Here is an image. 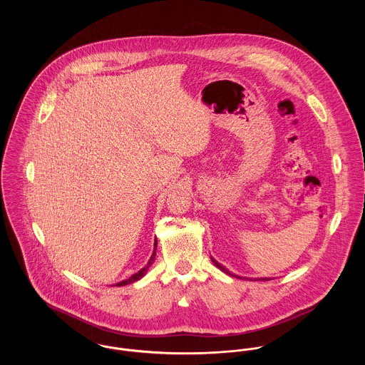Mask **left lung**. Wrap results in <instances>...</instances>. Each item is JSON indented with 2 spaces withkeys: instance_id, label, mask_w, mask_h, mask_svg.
Returning <instances> with one entry per match:
<instances>
[{
  "instance_id": "left-lung-1",
  "label": "left lung",
  "mask_w": 365,
  "mask_h": 365,
  "mask_svg": "<svg viewBox=\"0 0 365 365\" xmlns=\"http://www.w3.org/2000/svg\"><path fill=\"white\" fill-rule=\"evenodd\" d=\"M212 261H213V264H215V265H216V267H217V268H219V269H222V271H223V272H226V274H229V275H232V274H230V272H229V271H227V269H226V268H225V267H223V265H222V264H219V262H217V261H215V260H213V259H212ZM235 277H236V275H235ZM236 278H242V277H236ZM256 279H261V281H268V278H256Z\"/></svg>"
}]
</instances>
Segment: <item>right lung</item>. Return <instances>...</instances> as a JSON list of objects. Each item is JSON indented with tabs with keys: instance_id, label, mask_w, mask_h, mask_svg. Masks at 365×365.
<instances>
[{
	"instance_id": "right-lung-1",
	"label": "right lung",
	"mask_w": 365,
	"mask_h": 365,
	"mask_svg": "<svg viewBox=\"0 0 365 365\" xmlns=\"http://www.w3.org/2000/svg\"><path fill=\"white\" fill-rule=\"evenodd\" d=\"M156 246H157V242L155 243V250H153V255H152V257H150V260H149V262L140 269V271H138L136 274H133L132 277H129L128 279H125V281H122V282H118L116 285L118 287H122V285H128V284H132V282H135V281H139L146 272H148V269H149V267L155 262V257H156Z\"/></svg>"
}]
</instances>
